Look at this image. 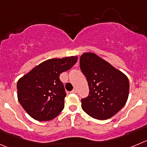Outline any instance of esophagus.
<instances>
[{
	"mask_svg": "<svg viewBox=\"0 0 147 147\" xmlns=\"http://www.w3.org/2000/svg\"><path fill=\"white\" fill-rule=\"evenodd\" d=\"M70 93H71V94H76L77 90H75V89H73V90H72Z\"/></svg>",
	"mask_w": 147,
	"mask_h": 147,
	"instance_id": "1",
	"label": "esophagus"
}]
</instances>
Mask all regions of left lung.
I'll return each mask as SVG.
<instances>
[{
  "instance_id": "8db88e82",
  "label": "left lung",
  "mask_w": 147,
  "mask_h": 147,
  "mask_svg": "<svg viewBox=\"0 0 147 147\" xmlns=\"http://www.w3.org/2000/svg\"><path fill=\"white\" fill-rule=\"evenodd\" d=\"M80 67L86 75L89 95L81 100L82 109L93 118L104 120L117 113L129 95V80L121 71L94 53L81 55Z\"/></svg>"
}]
</instances>
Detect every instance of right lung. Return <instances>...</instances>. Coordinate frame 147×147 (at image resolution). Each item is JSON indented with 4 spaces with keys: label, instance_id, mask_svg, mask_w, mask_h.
<instances>
[{
    "label": "right lung",
    "instance_id": "obj_1",
    "mask_svg": "<svg viewBox=\"0 0 147 147\" xmlns=\"http://www.w3.org/2000/svg\"><path fill=\"white\" fill-rule=\"evenodd\" d=\"M77 61V56L48 59L19 79L18 100L30 117L38 121H49L62 111L66 93L59 75Z\"/></svg>",
    "mask_w": 147,
    "mask_h": 147
}]
</instances>
